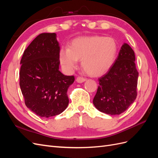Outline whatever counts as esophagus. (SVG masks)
<instances>
[{
	"mask_svg": "<svg viewBox=\"0 0 158 158\" xmlns=\"http://www.w3.org/2000/svg\"><path fill=\"white\" fill-rule=\"evenodd\" d=\"M86 80V79L83 78V77H80V76H78V77L76 78V82H78V83H82L85 81Z\"/></svg>",
	"mask_w": 158,
	"mask_h": 158,
	"instance_id": "34e87169",
	"label": "esophagus"
}]
</instances>
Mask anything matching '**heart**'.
I'll return each mask as SVG.
<instances>
[{"label":"heart","instance_id":"obj_1","mask_svg":"<svg viewBox=\"0 0 158 158\" xmlns=\"http://www.w3.org/2000/svg\"><path fill=\"white\" fill-rule=\"evenodd\" d=\"M117 44L113 38L100 35L82 37L62 47L59 52L60 63L68 71L77 67L78 60L90 76L102 75L111 67L115 60Z\"/></svg>","mask_w":158,"mask_h":158}]
</instances>
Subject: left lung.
Masks as SVG:
<instances>
[{
  "instance_id": "left-lung-1",
  "label": "left lung",
  "mask_w": 158,
  "mask_h": 158,
  "mask_svg": "<svg viewBox=\"0 0 158 158\" xmlns=\"http://www.w3.org/2000/svg\"><path fill=\"white\" fill-rule=\"evenodd\" d=\"M135 61V52L124 44L115 62L98 79L99 85L93 103L99 111L111 115L120 114L135 102L138 77Z\"/></svg>"
}]
</instances>
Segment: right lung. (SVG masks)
I'll return each instance as SVG.
<instances>
[{"label": "right lung", "mask_w": 158, "mask_h": 158, "mask_svg": "<svg viewBox=\"0 0 158 158\" xmlns=\"http://www.w3.org/2000/svg\"><path fill=\"white\" fill-rule=\"evenodd\" d=\"M59 50L56 33H43L27 47L20 61V86L25 104L41 117L59 114L69 105L67 91L74 76L60 72Z\"/></svg>", "instance_id": "obj_1"}]
</instances>
